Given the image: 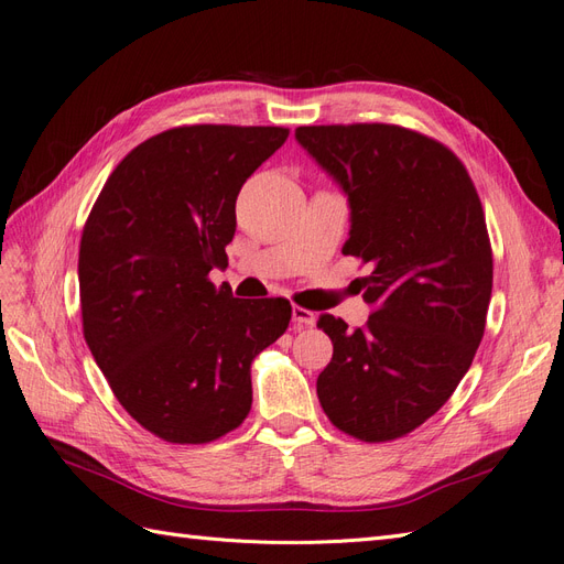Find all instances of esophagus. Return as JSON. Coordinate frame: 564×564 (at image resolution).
<instances>
[{
  "mask_svg": "<svg viewBox=\"0 0 564 564\" xmlns=\"http://www.w3.org/2000/svg\"><path fill=\"white\" fill-rule=\"evenodd\" d=\"M292 319H294V327L301 329V327H313L317 315L308 308H301V306H294L292 308Z\"/></svg>",
  "mask_w": 564,
  "mask_h": 564,
  "instance_id": "obj_1",
  "label": "esophagus"
}]
</instances>
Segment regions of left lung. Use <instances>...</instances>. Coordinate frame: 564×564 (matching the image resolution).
I'll use <instances>...</instances> for the list:
<instances>
[{"instance_id": "1", "label": "left lung", "mask_w": 564, "mask_h": 564, "mask_svg": "<svg viewBox=\"0 0 564 564\" xmlns=\"http://www.w3.org/2000/svg\"><path fill=\"white\" fill-rule=\"evenodd\" d=\"M296 142L348 196L341 251L372 268L368 325L317 319L334 344L319 405L360 441L405 436L451 399L484 337L494 258L479 194L448 147L408 128L303 126Z\"/></svg>"}]
</instances>
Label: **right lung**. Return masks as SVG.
I'll list each match as a JSON object with an SVG mask.
<instances>
[{"instance_id": "obj_1", "label": "right lung", "mask_w": 564, "mask_h": 564, "mask_svg": "<svg viewBox=\"0 0 564 564\" xmlns=\"http://www.w3.org/2000/svg\"><path fill=\"white\" fill-rule=\"evenodd\" d=\"M286 128L182 126L116 165L85 223L78 258L85 341L116 399L171 444H208L251 410V362L278 341L286 299L216 289L241 185Z\"/></svg>"}]
</instances>
